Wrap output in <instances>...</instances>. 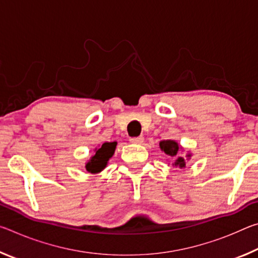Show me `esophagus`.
Wrapping results in <instances>:
<instances>
[{"mask_svg":"<svg viewBox=\"0 0 258 258\" xmlns=\"http://www.w3.org/2000/svg\"><path fill=\"white\" fill-rule=\"evenodd\" d=\"M131 143H135V145H140V143L143 142V137H135V138H130Z\"/></svg>","mask_w":258,"mask_h":258,"instance_id":"obj_1","label":"esophagus"}]
</instances>
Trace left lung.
<instances>
[{"label":"left lung","instance_id":"8db88e82","mask_svg":"<svg viewBox=\"0 0 258 258\" xmlns=\"http://www.w3.org/2000/svg\"><path fill=\"white\" fill-rule=\"evenodd\" d=\"M159 146H160V149L163 150L166 155L171 156L172 158H175V157L177 156L178 145L175 141H172V140H166V141H161L159 143ZM187 157H190V156H187ZM174 165L180 166V167H184L185 161L182 158V157H178V158L175 160V163H174Z\"/></svg>","mask_w":258,"mask_h":258}]
</instances>
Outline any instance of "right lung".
I'll return each instance as SVG.
<instances>
[{
	"instance_id": "right-lung-1",
	"label": "right lung",
	"mask_w": 258,
	"mask_h": 258,
	"mask_svg": "<svg viewBox=\"0 0 258 258\" xmlns=\"http://www.w3.org/2000/svg\"><path fill=\"white\" fill-rule=\"evenodd\" d=\"M116 142H104L103 145L95 150V154L89 163L86 164V171L90 173H99L106 167L108 160L115 152Z\"/></svg>"
}]
</instances>
